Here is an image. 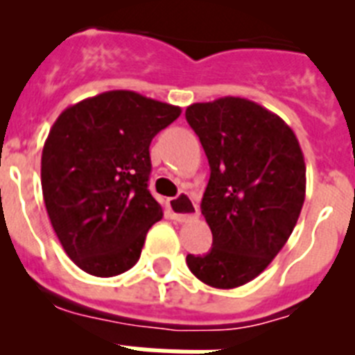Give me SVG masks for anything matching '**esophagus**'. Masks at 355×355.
I'll list each match as a JSON object with an SVG mask.
<instances>
[{
	"mask_svg": "<svg viewBox=\"0 0 355 355\" xmlns=\"http://www.w3.org/2000/svg\"><path fill=\"white\" fill-rule=\"evenodd\" d=\"M168 211H171V218H174L175 222H188L196 218L199 209L187 193H181V196L168 200Z\"/></svg>",
	"mask_w": 355,
	"mask_h": 355,
	"instance_id": "1",
	"label": "esophagus"
}]
</instances>
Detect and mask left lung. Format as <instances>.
<instances>
[{"instance_id":"8db88e82","label":"left lung","mask_w":355,"mask_h":355,"mask_svg":"<svg viewBox=\"0 0 355 355\" xmlns=\"http://www.w3.org/2000/svg\"><path fill=\"white\" fill-rule=\"evenodd\" d=\"M184 117L208 156L200 211L213 234L211 250L188 254L187 265L208 286L231 290L270 265L299 220L302 149L283 119L241 97L196 103Z\"/></svg>"}]
</instances>
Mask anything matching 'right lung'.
<instances>
[{
	"mask_svg": "<svg viewBox=\"0 0 355 355\" xmlns=\"http://www.w3.org/2000/svg\"><path fill=\"white\" fill-rule=\"evenodd\" d=\"M180 106L110 90L69 106L44 144L40 178L49 220L69 258L96 277L139 261L149 227L163 216L150 196V140Z\"/></svg>",
	"mask_w": 355,
	"mask_h": 355,
	"instance_id": "add662e5",
	"label": "right lung"
}]
</instances>
